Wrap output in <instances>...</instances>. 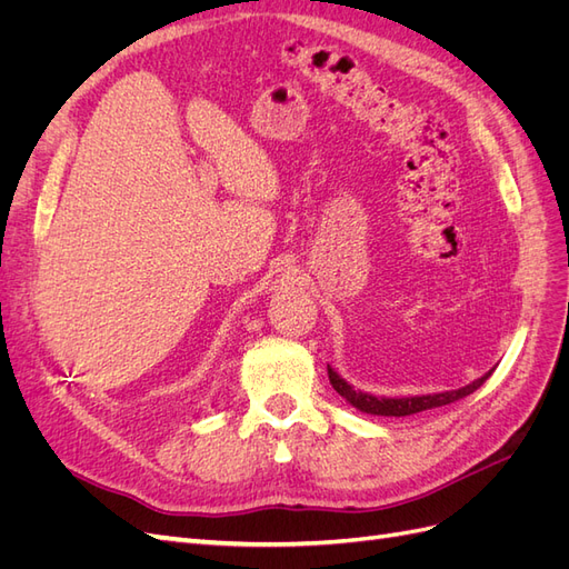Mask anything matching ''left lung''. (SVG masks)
<instances>
[{
  "instance_id": "left-lung-1",
  "label": "left lung",
  "mask_w": 569,
  "mask_h": 569,
  "mask_svg": "<svg viewBox=\"0 0 569 569\" xmlns=\"http://www.w3.org/2000/svg\"><path fill=\"white\" fill-rule=\"evenodd\" d=\"M491 372L493 370L477 377L475 382L465 385L460 389H451V391L420 393V396H375L368 391L353 389L332 366H327L330 385L335 387V391L341 396V399H347V403H351L360 412H368V416H385V418H406V416H416V412H422V410H432L439 406H449L453 401H460V399H465V396H470L472 391H477L481 385H485L491 377Z\"/></svg>"
}]
</instances>
